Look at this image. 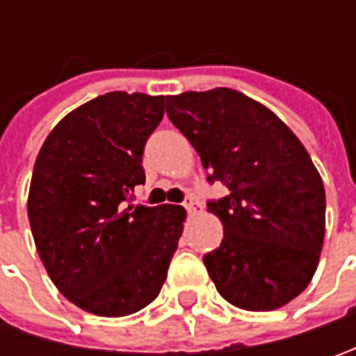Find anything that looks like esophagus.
Masks as SVG:
<instances>
[{"label":"esophagus","mask_w":356,"mask_h":356,"mask_svg":"<svg viewBox=\"0 0 356 356\" xmlns=\"http://www.w3.org/2000/svg\"><path fill=\"white\" fill-rule=\"evenodd\" d=\"M184 208L188 210V213H196L198 212V202H196L194 198H186Z\"/></svg>","instance_id":"esophagus-1"}]
</instances>
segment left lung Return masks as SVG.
I'll return each instance as SVG.
<instances>
[{
    "label": "left lung",
    "instance_id": "8db88e82",
    "mask_svg": "<svg viewBox=\"0 0 356 356\" xmlns=\"http://www.w3.org/2000/svg\"><path fill=\"white\" fill-rule=\"evenodd\" d=\"M166 115L200 154L224 239L204 255L218 293L245 311L287 305L313 277L325 238V188L305 146L275 113L234 89L166 97Z\"/></svg>",
    "mask_w": 356,
    "mask_h": 356
}]
</instances>
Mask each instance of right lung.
<instances>
[{
    "label": "right lung",
    "instance_id": "obj_1",
    "mask_svg": "<svg viewBox=\"0 0 356 356\" xmlns=\"http://www.w3.org/2000/svg\"><path fill=\"white\" fill-rule=\"evenodd\" d=\"M164 97L106 92L71 111L35 160L27 216L55 287L101 317L152 303L182 236V206H134L143 152Z\"/></svg>",
    "mask_w": 356,
    "mask_h": 356
}]
</instances>
